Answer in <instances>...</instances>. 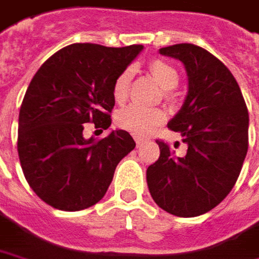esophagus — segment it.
I'll return each mask as SVG.
<instances>
[{
    "mask_svg": "<svg viewBox=\"0 0 259 259\" xmlns=\"http://www.w3.org/2000/svg\"><path fill=\"white\" fill-rule=\"evenodd\" d=\"M135 142H137V147H140L142 142H144V138H141V137H135Z\"/></svg>",
    "mask_w": 259,
    "mask_h": 259,
    "instance_id": "obj_1",
    "label": "esophagus"
}]
</instances>
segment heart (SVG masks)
I'll use <instances>...</instances> for the list:
<instances>
[{"instance_id":"heart-1","label":"heart","mask_w":259,"mask_h":259,"mask_svg":"<svg viewBox=\"0 0 259 259\" xmlns=\"http://www.w3.org/2000/svg\"><path fill=\"white\" fill-rule=\"evenodd\" d=\"M150 72L157 81L158 85L165 91V95L171 97V90H174L178 84V72L177 69L169 65L168 62L161 60L152 61L150 64ZM133 77V69L128 68L124 72L119 74V77L115 79L114 84V98L117 101L125 100L128 95L130 81ZM165 119V114L158 108H144L140 105H130L125 107L117 114V124L119 128L125 130L134 135H147L152 130H155L158 125H161Z\"/></svg>"}]
</instances>
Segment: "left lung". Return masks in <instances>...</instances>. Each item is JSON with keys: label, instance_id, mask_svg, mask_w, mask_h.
I'll list each match as a JSON object with an SVG mask.
<instances>
[{"label": "left lung", "instance_id": "8db88e82", "mask_svg": "<svg viewBox=\"0 0 259 259\" xmlns=\"http://www.w3.org/2000/svg\"><path fill=\"white\" fill-rule=\"evenodd\" d=\"M161 55L181 61L188 93L168 122L188 150L177 157L157 141L159 158L147 169L152 199L169 214L191 218L211 211L234 188L248 151V109L238 82L217 57L194 44H175Z\"/></svg>", "mask_w": 259, "mask_h": 259}]
</instances>
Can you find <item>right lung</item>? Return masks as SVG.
<instances>
[{
  "label": "right lung",
  "mask_w": 259,
  "mask_h": 259,
  "mask_svg": "<svg viewBox=\"0 0 259 259\" xmlns=\"http://www.w3.org/2000/svg\"><path fill=\"white\" fill-rule=\"evenodd\" d=\"M142 45L72 44L50 57L31 79L18 117V155L29 187L48 205L79 211L108 190L118 162L135 148L124 130L100 141L84 124L108 130L114 84Z\"/></svg>",
  "instance_id": "1"
}]
</instances>
